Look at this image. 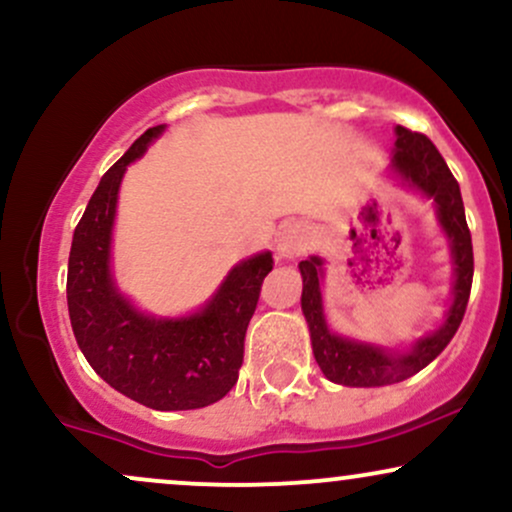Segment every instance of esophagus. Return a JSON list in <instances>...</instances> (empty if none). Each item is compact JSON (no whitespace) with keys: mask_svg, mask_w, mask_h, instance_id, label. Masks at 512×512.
I'll return each mask as SVG.
<instances>
[{"mask_svg":"<svg viewBox=\"0 0 512 512\" xmlns=\"http://www.w3.org/2000/svg\"><path fill=\"white\" fill-rule=\"evenodd\" d=\"M310 248V228L305 223H286L279 228L274 240V250L279 260H293Z\"/></svg>","mask_w":512,"mask_h":512,"instance_id":"esophagus-1","label":"esophagus"}]
</instances>
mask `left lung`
Instances as JSON below:
<instances>
[{"mask_svg": "<svg viewBox=\"0 0 512 512\" xmlns=\"http://www.w3.org/2000/svg\"><path fill=\"white\" fill-rule=\"evenodd\" d=\"M395 137L392 161L385 173L387 178L397 180L404 190L433 204L438 228L448 240L450 250V303L436 330L404 346H385L346 337V334L332 330L325 315V305H322L325 260L310 255L308 260L298 262L303 276L301 310L308 322L313 356L325 378L344 387L395 385L424 370L455 337L464 310H467L469 291H472V236H469L467 219H464L460 185L452 178L448 163L438 154L431 139L399 125L395 127Z\"/></svg>", "mask_w": 512, "mask_h": 512, "instance_id": "8db88e82", "label": "left lung"}]
</instances>
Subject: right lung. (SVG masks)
I'll return each instance as SVG.
<instances>
[{"label": "right lung", "instance_id": "add662e5", "mask_svg": "<svg viewBox=\"0 0 512 512\" xmlns=\"http://www.w3.org/2000/svg\"><path fill=\"white\" fill-rule=\"evenodd\" d=\"M166 125L146 129L98 182L74 231L67 272L72 330L88 366L113 390L158 411L202 409L231 392L243 342L272 252L228 269L209 301L187 315H154L134 305L113 272V231L129 163L146 154Z\"/></svg>", "mask_w": 512, "mask_h": 512}]
</instances>
